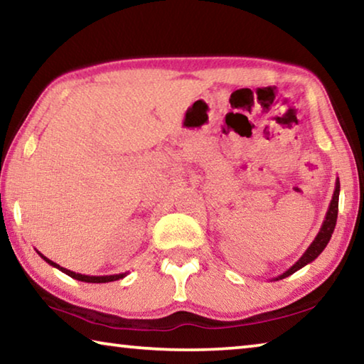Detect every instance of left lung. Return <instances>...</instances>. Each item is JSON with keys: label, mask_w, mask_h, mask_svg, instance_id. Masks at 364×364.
Instances as JSON below:
<instances>
[{"label": "left lung", "mask_w": 364, "mask_h": 364, "mask_svg": "<svg viewBox=\"0 0 364 364\" xmlns=\"http://www.w3.org/2000/svg\"><path fill=\"white\" fill-rule=\"evenodd\" d=\"M338 193H341V183H338V178L336 181V189H334V194H332V199H331V204L328 212H326V217L324 221L321 225V230L316 234V237L313 239V242L310 244V247L305 250V254L301 255L297 262H295L291 268L284 273L279 274L278 278H274V281H279V279H284L287 276L294 274L295 271H299L300 268H304L305 264L311 263L315 258H318V255L321 254V252L326 249V245L331 241L332 237V232H334V228L337 223V212H338Z\"/></svg>", "instance_id": "1"}]
</instances>
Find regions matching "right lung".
Returning <instances> with one entry per match:
<instances>
[{
    "mask_svg": "<svg viewBox=\"0 0 364 364\" xmlns=\"http://www.w3.org/2000/svg\"><path fill=\"white\" fill-rule=\"evenodd\" d=\"M38 252V250H36ZM38 255L45 260L48 264H51L53 268H58L59 271H63V273H65L67 276H70V278L77 279V281H83V282H96V284H101V282H112V281H119L122 278H125V276L128 273H120V274H107V276H88V274H82V273H75V271H70L64 267H60V264L54 263L53 260H49L48 257H45L41 254V252H38Z\"/></svg>",
    "mask_w": 364,
    "mask_h": 364,
    "instance_id": "obj_1",
    "label": "right lung"
}]
</instances>
